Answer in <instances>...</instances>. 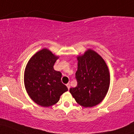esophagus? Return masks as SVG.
Here are the masks:
<instances>
[{
    "mask_svg": "<svg viewBox=\"0 0 134 134\" xmlns=\"http://www.w3.org/2000/svg\"><path fill=\"white\" fill-rule=\"evenodd\" d=\"M66 86H67V88H68V89H69V90L70 89V83H67V85H66Z\"/></svg>",
    "mask_w": 134,
    "mask_h": 134,
    "instance_id": "obj_1",
    "label": "esophagus"
}]
</instances>
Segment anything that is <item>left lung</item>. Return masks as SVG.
I'll return each instance as SVG.
<instances>
[{
    "mask_svg": "<svg viewBox=\"0 0 134 134\" xmlns=\"http://www.w3.org/2000/svg\"><path fill=\"white\" fill-rule=\"evenodd\" d=\"M76 72L77 86L70 88V93L78 104L92 108L100 104L106 96L110 85L108 65L99 54L88 49L78 55Z\"/></svg>",
    "mask_w": 134,
    "mask_h": 134,
    "instance_id": "left-lung-1",
    "label": "left lung"
}]
</instances>
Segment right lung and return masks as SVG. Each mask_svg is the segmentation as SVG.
I'll list each match as a JSON object with an SVG mask.
<instances>
[{
    "instance_id": "1",
    "label": "right lung",
    "mask_w": 134,
    "mask_h": 134,
    "mask_svg": "<svg viewBox=\"0 0 134 134\" xmlns=\"http://www.w3.org/2000/svg\"><path fill=\"white\" fill-rule=\"evenodd\" d=\"M59 58L47 48L35 53L26 64L24 84L30 98L41 106L57 104L64 92L68 90L61 81L62 73L56 71L53 65Z\"/></svg>"
}]
</instances>
